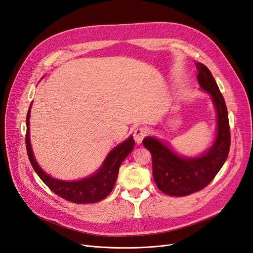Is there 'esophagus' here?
Segmentation results:
<instances>
[{
    "instance_id": "34e87169",
    "label": "esophagus",
    "mask_w": 253,
    "mask_h": 253,
    "mask_svg": "<svg viewBox=\"0 0 253 253\" xmlns=\"http://www.w3.org/2000/svg\"><path fill=\"white\" fill-rule=\"evenodd\" d=\"M148 128L147 127H143V126H140V127H137L135 128L134 131V139L135 141L137 142V144H140L143 140V138L145 136L148 135Z\"/></svg>"
}]
</instances>
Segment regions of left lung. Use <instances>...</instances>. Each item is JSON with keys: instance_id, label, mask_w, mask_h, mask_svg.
<instances>
[{"instance_id": "obj_1", "label": "left lung", "mask_w": 253, "mask_h": 253, "mask_svg": "<svg viewBox=\"0 0 253 253\" xmlns=\"http://www.w3.org/2000/svg\"><path fill=\"white\" fill-rule=\"evenodd\" d=\"M195 64L198 83L212 96L216 109L215 142L201 157L181 158L156 138L147 137L142 141L151 152L153 177L158 189L171 196L190 195L208 186L224 166L230 150V126L225 99L209 68L201 62Z\"/></svg>"}]
</instances>
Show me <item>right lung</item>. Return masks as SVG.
<instances>
[{
  "mask_svg": "<svg viewBox=\"0 0 253 253\" xmlns=\"http://www.w3.org/2000/svg\"><path fill=\"white\" fill-rule=\"evenodd\" d=\"M29 116L30 106L26 116L27 128L25 135L26 150L29 162L38 176L53 193L75 204H93L102 201L103 198L112 192L117 179L119 167L125 158L132 152L135 145V141L132 136L110 152L101 169L93 176L78 181L58 180L45 174L36 162L29 141Z\"/></svg>",
  "mask_w": 253,
  "mask_h": 253,
  "instance_id": "right-lung-1",
  "label": "right lung"
}]
</instances>
